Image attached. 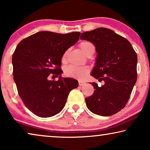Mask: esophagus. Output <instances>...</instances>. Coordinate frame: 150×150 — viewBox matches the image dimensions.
Here are the masks:
<instances>
[{
  "label": "esophagus",
  "mask_w": 150,
  "mask_h": 150,
  "mask_svg": "<svg viewBox=\"0 0 150 150\" xmlns=\"http://www.w3.org/2000/svg\"><path fill=\"white\" fill-rule=\"evenodd\" d=\"M79 86H83V85H85V83H84V82L80 81L79 83Z\"/></svg>",
  "instance_id": "esophagus-1"
}]
</instances>
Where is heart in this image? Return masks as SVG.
<instances>
[{
	"label": "heart",
	"mask_w": 150,
	"mask_h": 150,
	"mask_svg": "<svg viewBox=\"0 0 150 150\" xmlns=\"http://www.w3.org/2000/svg\"><path fill=\"white\" fill-rule=\"evenodd\" d=\"M80 48L82 51L87 55L89 56L91 53L95 52V46L90 42H83L79 45ZM66 58V53L63 54L62 57V61H65ZM90 71V68L88 66H74V65H67L63 69V73L65 76L72 79H76L79 80H83L85 79Z\"/></svg>",
	"instance_id": "1"
}]
</instances>
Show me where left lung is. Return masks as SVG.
<instances>
[{"label": "left lung", "instance_id": "left-lung-1", "mask_svg": "<svg viewBox=\"0 0 150 150\" xmlns=\"http://www.w3.org/2000/svg\"><path fill=\"white\" fill-rule=\"evenodd\" d=\"M81 40L93 43L97 58L91 75L104 85L94 87L93 95L85 98L92 112L110 116L124 108L137 79V55L128 40L106 28L81 33Z\"/></svg>", "mask_w": 150, "mask_h": 150}]
</instances>
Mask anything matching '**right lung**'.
<instances>
[{"label": "right lung", "instance_id": "right-lung-1", "mask_svg": "<svg viewBox=\"0 0 150 150\" xmlns=\"http://www.w3.org/2000/svg\"><path fill=\"white\" fill-rule=\"evenodd\" d=\"M79 32L60 34L41 31L22 40L12 56L13 76L26 107L37 116L49 117L64 107L71 90L79 83L61 78V58L79 40ZM59 76L58 81L48 77Z\"/></svg>", "mask_w": 150, "mask_h": 150}]
</instances>
